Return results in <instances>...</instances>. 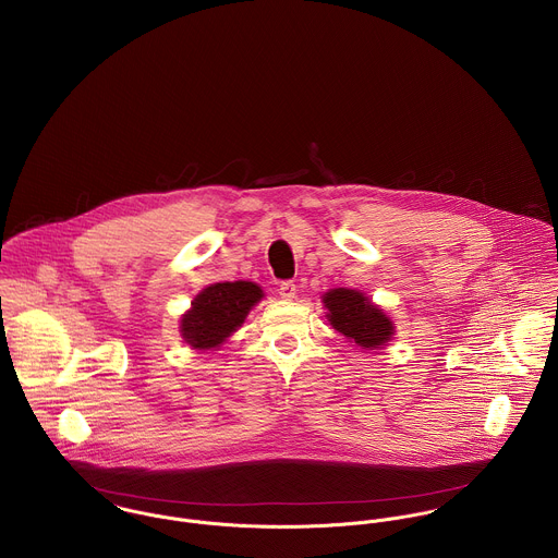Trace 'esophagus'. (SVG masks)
Returning <instances> with one entry per match:
<instances>
[{"instance_id":"obj_1","label":"esophagus","mask_w":558,"mask_h":558,"mask_svg":"<svg viewBox=\"0 0 558 558\" xmlns=\"http://www.w3.org/2000/svg\"><path fill=\"white\" fill-rule=\"evenodd\" d=\"M296 292H299V288H296V283H294V281H283V283L279 286V296H281V299H286V301L296 299Z\"/></svg>"}]
</instances>
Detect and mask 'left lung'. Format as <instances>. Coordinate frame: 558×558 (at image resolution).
I'll list each match as a JSON object with an SVG mask.
<instances>
[{"label": "left lung", "mask_w": 558, "mask_h": 558, "mask_svg": "<svg viewBox=\"0 0 558 558\" xmlns=\"http://www.w3.org/2000/svg\"><path fill=\"white\" fill-rule=\"evenodd\" d=\"M324 307L328 310L326 318L332 324V328L361 348H380L393 335L391 319L356 290L337 288L326 292Z\"/></svg>", "instance_id": "1"}]
</instances>
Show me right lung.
<instances>
[{"mask_svg": "<svg viewBox=\"0 0 558 558\" xmlns=\"http://www.w3.org/2000/svg\"><path fill=\"white\" fill-rule=\"evenodd\" d=\"M262 296V290L251 281L208 286L197 294L191 312L182 318L184 341L199 350L223 343Z\"/></svg>", "mask_w": 558, "mask_h": 558, "instance_id": "1", "label": "right lung"}]
</instances>
